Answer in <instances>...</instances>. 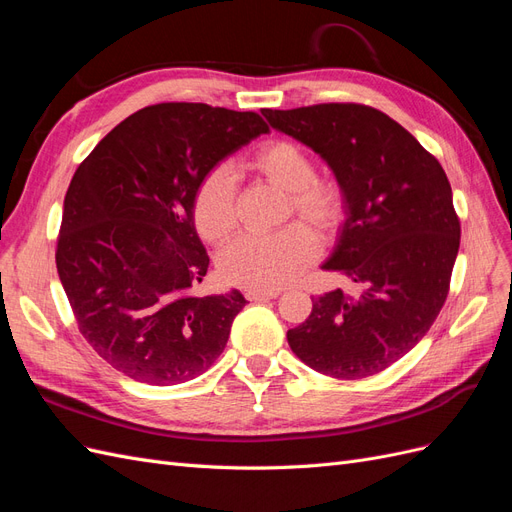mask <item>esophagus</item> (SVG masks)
Segmentation results:
<instances>
[{"label": "esophagus", "instance_id": "obj_1", "mask_svg": "<svg viewBox=\"0 0 512 512\" xmlns=\"http://www.w3.org/2000/svg\"><path fill=\"white\" fill-rule=\"evenodd\" d=\"M277 294H280V290H254V288L245 290L247 301H269V299H275Z\"/></svg>", "mask_w": 512, "mask_h": 512}]
</instances>
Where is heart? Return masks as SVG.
I'll list each match as a JSON object with an SVG mask.
<instances>
[{
    "label": "heart",
    "instance_id": "obj_1",
    "mask_svg": "<svg viewBox=\"0 0 512 512\" xmlns=\"http://www.w3.org/2000/svg\"><path fill=\"white\" fill-rule=\"evenodd\" d=\"M243 168L288 192L284 220L292 215L329 237L346 215V194L331 179H316L307 153L288 141H269L243 160ZM198 235L220 245L235 235L237 185L230 168L218 164L198 179L192 196ZM318 256V241L303 224H288L271 235H245L220 254L218 267L228 284L254 290H280L292 284Z\"/></svg>",
    "mask_w": 512,
    "mask_h": 512
}]
</instances>
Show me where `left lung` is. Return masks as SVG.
I'll return each mask as SVG.
<instances>
[{
	"mask_svg": "<svg viewBox=\"0 0 512 512\" xmlns=\"http://www.w3.org/2000/svg\"><path fill=\"white\" fill-rule=\"evenodd\" d=\"M271 128L314 149L346 194V222L322 269L361 288L312 299L292 352L339 380L374 376L408 354L446 301L461 226L444 168L395 119L363 104L271 111Z\"/></svg>",
	"mask_w": 512,
	"mask_h": 512,
	"instance_id": "8db88e82",
	"label": "left lung"
}]
</instances>
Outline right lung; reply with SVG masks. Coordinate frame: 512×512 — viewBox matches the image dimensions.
Listing matches in <instances>:
<instances>
[{
  "mask_svg": "<svg viewBox=\"0 0 512 512\" xmlns=\"http://www.w3.org/2000/svg\"><path fill=\"white\" fill-rule=\"evenodd\" d=\"M269 126L200 102L143 108L76 168L64 200L57 273L79 331L136 382L194 380L226 348L247 303L200 297L209 256L192 220L198 179Z\"/></svg>",
  "mask_w": 512,
  "mask_h": 512,
  "instance_id": "1",
  "label": "right lung"
}]
</instances>
